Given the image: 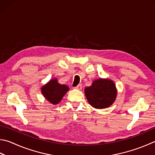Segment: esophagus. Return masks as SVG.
<instances>
[{
  "label": "esophagus",
  "instance_id": "obj_1",
  "mask_svg": "<svg viewBox=\"0 0 155 155\" xmlns=\"http://www.w3.org/2000/svg\"><path fill=\"white\" fill-rule=\"evenodd\" d=\"M74 89H78V90H81V89H82V85H78L77 87H74Z\"/></svg>",
  "mask_w": 155,
  "mask_h": 155
}]
</instances>
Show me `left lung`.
Wrapping results in <instances>:
<instances>
[{
  "label": "left lung",
  "mask_w": 155,
  "mask_h": 155,
  "mask_svg": "<svg viewBox=\"0 0 155 155\" xmlns=\"http://www.w3.org/2000/svg\"><path fill=\"white\" fill-rule=\"evenodd\" d=\"M85 94L90 105L95 108L102 109L109 107L114 102L117 89L111 80L100 78L94 81L91 86L86 87Z\"/></svg>",
  "instance_id": "left-lung-1"
}]
</instances>
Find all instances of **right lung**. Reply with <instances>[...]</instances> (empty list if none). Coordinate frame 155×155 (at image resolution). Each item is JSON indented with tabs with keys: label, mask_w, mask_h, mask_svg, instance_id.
<instances>
[{
	"label": "right lung",
	"mask_w": 155,
	"mask_h": 155,
	"mask_svg": "<svg viewBox=\"0 0 155 155\" xmlns=\"http://www.w3.org/2000/svg\"><path fill=\"white\" fill-rule=\"evenodd\" d=\"M68 90V86L60 85L58 83V80L54 78L42 87L41 92L49 102L53 104H57Z\"/></svg>",
	"instance_id": "right-lung-1"
}]
</instances>
